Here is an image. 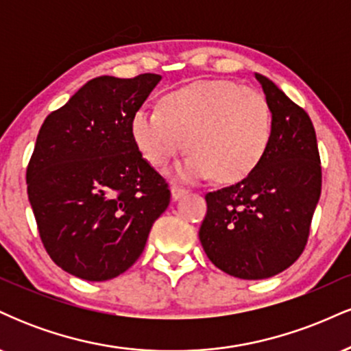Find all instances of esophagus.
<instances>
[{"label": "esophagus", "instance_id": "34e87169", "mask_svg": "<svg viewBox=\"0 0 351 351\" xmlns=\"http://www.w3.org/2000/svg\"><path fill=\"white\" fill-rule=\"evenodd\" d=\"M186 193H188V189L183 186H178V184H173L171 186V198L173 199H180L181 196H184Z\"/></svg>", "mask_w": 351, "mask_h": 351}]
</instances>
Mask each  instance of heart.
Masks as SVG:
<instances>
[{
  "mask_svg": "<svg viewBox=\"0 0 351 351\" xmlns=\"http://www.w3.org/2000/svg\"><path fill=\"white\" fill-rule=\"evenodd\" d=\"M158 110L136 108L130 119L135 147L153 168H163L184 147V180H244L263 162L272 136L267 99L228 79L199 80L158 99Z\"/></svg>",
  "mask_w": 351,
  "mask_h": 351,
  "instance_id": "1",
  "label": "heart"
}]
</instances>
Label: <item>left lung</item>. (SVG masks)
Listing matches in <instances>:
<instances>
[{
    "instance_id": "8db88e82",
    "label": "left lung",
    "mask_w": 351,
    "mask_h": 351,
    "mask_svg": "<svg viewBox=\"0 0 351 351\" xmlns=\"http://www.w3.org/2000/svg\"><path fill=\"white\" fill-rule=\"evenodd\" d=\"M272 114L263 162L239 183L206 193L199 241L213 264L232 277L259 280L295 263L307 245L322 193L315 128L304 108L256 74Z\"/></svg>"
}]
</instances>
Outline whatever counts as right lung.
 I'll return each instance as SVG.
<instances>
[{
  "mask_svg": "<svg viewBox=\"0 0 351 351\" xmlns=\"http://www.w3.org/2000/svg\"><path fill=\"white\" fill-rule=\"evenodd\" d=\"M162 75H100L39 128L27 198L49 257L84 280L114 279L136 263L170 204V186L143 160L130 119Z\"/></svg>",
  "mask_w": 351,
  "mask_h": 351,
  "instance_id": "right-lung-1",
  "label": "right lung"
}]
</instances>
